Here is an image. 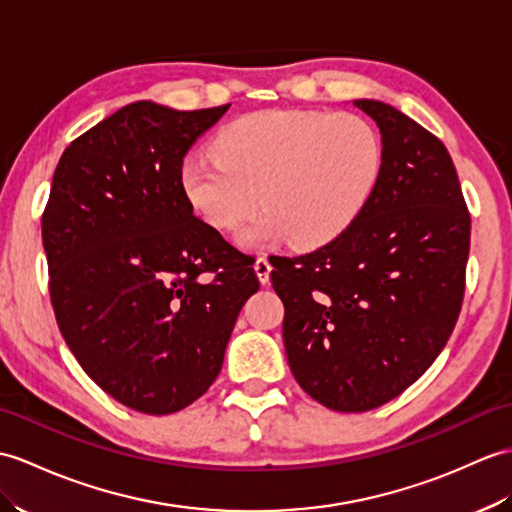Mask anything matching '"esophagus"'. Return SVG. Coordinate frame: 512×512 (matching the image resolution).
Segmentation results:
<instances>
[{"label": "esophagus", "mask_w": 512, "mask_h": 512, "mask_svg": "<svg viewBox=\"0 0 512 512\" xmlns=\"http://www.w3.org/2000/svg\"><path fill=\"white\" fill-rule=\"evenodd\" d=\"M270 270H272L270 261H268L266 257H257V261H255V272H257L259 281L264 283V285L270 281Z\"/></svg>", "instance_id": "obj_1"}]
</instances>
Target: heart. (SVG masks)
<instances>
[{
  "instance_id": "1",
  "label": "heart",
  "mask_w": 512,
  "mask_h": 512,
  "mask_svg": "<svg viewBox=\"0 0 512 512\" xmlns=\"http://www.w3.org/2000/svg\"><path fill=\"white\" fill-rule=\"evenodd\" d=\"M384 170L377 128L355 113L272 109L240 117L216 139V157L187 159L181 187L213 229H235L244 246L285 240L294 248L334 242L375 196Z\"/></svg>"
}]
</instances>
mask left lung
<instances>
[{
    "label": "left lung",
    "mask_w": 512,
    "mask_h": 512,
    "mask_svg": "<svg viewBox=\"0 0 512 512\" xmlns=\"http://www.w3.org/2000/svg\"><path fill=\"white\" fill-rule=\"evenodd\" d=\"M353 104L382 133L375 196L334 242L270 259L290 371L338 412L384 406L432 366L456 327L471 240L443 141L395 106Z\"/></svg>",
    "instance_id": "1"
}]
</instances>
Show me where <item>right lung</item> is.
<instances>
[{"instance_id": "obj_1", "label": "right lung", "mask_w": 512, "mask_h": 512, "mask_svg": "<svg viewBox=\"0 0 512 512\" xmlns=\"http://www.w3.org/2000/svg\"><path fill=\"white\" fill-rule=\"evenodd\" d=\"M227 109L124 106L65 148L43 211L58 329L95 384L144 414L205 395L259 290L181 187L187 150Z\"/></svg>"}]
</instances>
